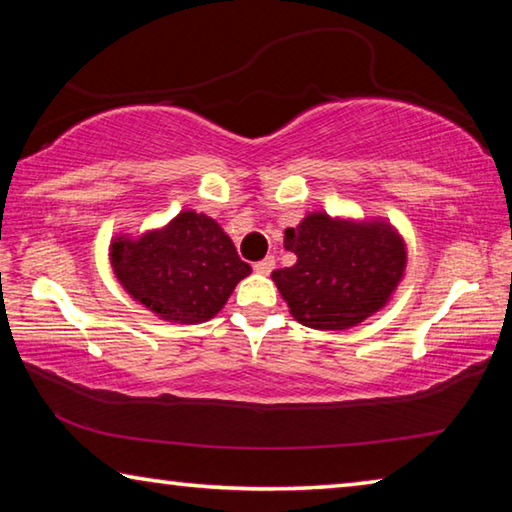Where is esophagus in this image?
<instances>
[{"instance_id":"1","label":"esophagus","mask_w":512,"mask_h":512,"mask_svg":"<svg viewBox=\"0 0 512 512\" xmlns=\"http://www.w3.org/2000/svg\"><path fill=\"white\" fill-rule=\"evenodd\" d=\"M253 268H255V273H259V275H268L275 268V257L268 255V257L262 259V262H257Z\"/></svg>"}]
</instances>
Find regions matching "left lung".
Masks as SVG:
<instances>
[{
    "label": "left lung",
    "instance_id": "obj_1",
    "mask_svg": "<svg viewBox=\"0 0 512 512\" xmlns=\"http://www.w3.org/2000/svg\"><path fill=\"white\" fill-rule=\"evenodd\" d=\"M296 264L273 271L291 316L305 327L348 329L375 314L402 282L406 246L381 219H332L311 212L284 230Z\"/></svg>",
    "mask_w": 512,
    "mask_h": 512
}]
</instances>
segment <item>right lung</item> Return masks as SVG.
<instances>
[{
    "mask_svg": "<svg viewBox=\"0 0 512 512\" xmlns=\"http://www.w3.org/2000/svg\"><path fill=\"white\" fill-rule=\"evenodd\" d=\"M110 264L128 296L162 320L196 325L214 318L237 282L250 275L232 239L207 214L180 212L137 239L119 235Z\"/></svg>",
    "mask_w": 512,
    "mask_h": 512,
    "instance_id": "add662e5",
    "label": "right lung"
}]
</instances>
